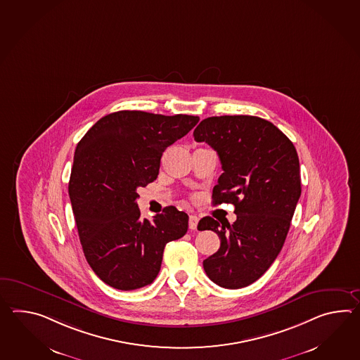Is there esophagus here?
Returning a JSON list of instances; mask_svg holds the SVG:
<instances>
[{"label": "esophagus", "instance_id": "34e87169", "mask_svg": "<svg viewBox=\"0 0 360 360\" xmlns=\"http://www.w3.org/2000/svg\"><path fill=\"white\" fill-rule=\"evenodd\" d=\"M198 224H199V218L196 216H190V218H188V227H190L191 230H196Z\"/></svg>", "mask_w": 360, "mask_h": 360}]
</instances>
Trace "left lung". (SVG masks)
<instances>
[{"instance_id": "left-lung-1", "label": "left lung", "mask_w": 360, "mask_h": 360, "mask_svg": "<svg viewBox=\"0 0 360 360\" xmlns=\"http://www.w3.org/2000/svg\"><path fill=\"white\" fill-rule=\"evenodd\" d=\"M196 142L216 150L224 173L213 188V204L235 205L236 221L200 219L221 247L204 262L209 279L238 289L259 279L276 259L301 196L296 148L270 121L257 116H213L193 130Z\"/></svg>"}]
</instances>
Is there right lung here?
I'll return each mask as SVG.
<instances>
[{"mask_svg":"<svg viewBox=\"0 0 360 360\" xmlns=\"http://www.w3.org/2000/svg\"><path fill=\"white\" fill-rule=\"evenodd\" d=\"M198 116L119 111L96 121L82 136L68 184L85 258L110 287L133 290L160 271L167 243L182 238L188 216L167 207L141 219L138 187L153 182L162 152L186 136Z\"/></svg>","mask_w":360,"mask_h":360,"instance_id":"1","label":"right lung"}]
</instances>
